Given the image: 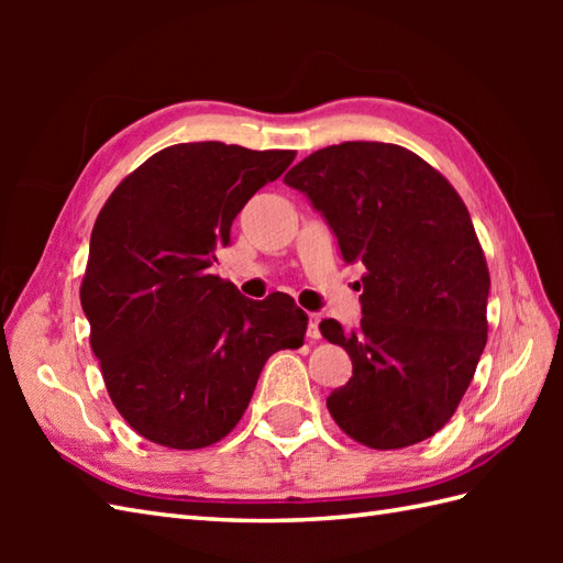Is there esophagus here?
Wrapping results in <instances>:
<instances>
[{"label": "esophagus", "instance_id": "obj_1", "mask_svg": "<svg viewBox=\"0 0 563 563\" xmlns=\"http://www.w3.org/2000/svg\"><path fill=\"white\" fill-rule=\"evenodd\" d=\"M319 321H321V314L309 312V329H307V339H309V341H319V339H321Z\"/></svg>", "mask_w": 563, "mask_h": 563}]
</instances>
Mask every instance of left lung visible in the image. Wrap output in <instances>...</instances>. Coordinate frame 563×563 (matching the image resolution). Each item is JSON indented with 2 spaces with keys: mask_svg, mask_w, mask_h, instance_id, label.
Returning a JSON list of instances; mask_svg holds the SVG:
<instances>
[{
  "mask_svg": "<svg viewBox=\"0 0 563 563\" xmlns=\"http://www.w3.org/2000/svg\"><path fill=\"white\" fill-rule=\"evenodd\" d=\"M324 214L345 261H361L363 319L324 339L353 377L327 399L345 435L373 450L416 445L445 426L486 345L492 278L457 190L411 150L341 142L285 174Z\"/></svg>",
  "mask_w": 563,
  "mask_h": 563,
  "instance_id": "obj_1",
  "label": "left lung"
}]
</instances>
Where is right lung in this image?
Returning a JSON list of instances; mask_svg holds the SVG:
<instances>
[{
    "instance_id": "obj_1",
    "label": "right lung",
    "mask_w": 563,
    "mask_h": 563,
    "mask_svg": "<svg viewBox=\"0 0 563 563\" xmlns=\"http://www.w3.org/2000/svg\"><path fill=\"white\" fill-rule=\"evenodd\" d=\"M292 150L172 145L128 174L93 222L81 307L113 406L157 445L200 450L244 416L268 357L305 343L288 295L254 302L212 275L246 200Z\"/></svg>"
}]
</instances>
